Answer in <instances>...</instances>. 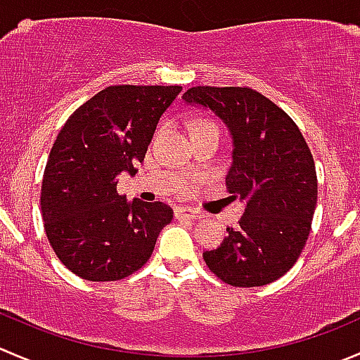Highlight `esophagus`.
Masks as SVG:
<instances>
[{
	"label": "esophagus",
	"instance_id": "34e87169",
	"mask_svg": "<svg viewBox=\"0 0 360 360\" xmlns=\"http://www.w3.org/2000/svg\"><path fill=\"white\" fill-rule=\"evenodd\" d=\"M176 218L177 219H191V221H197V219H200V212L191 211V209H186V207H177L176 209Z\"/></svg>",
	"mask_w": 360,
	"mask_h": 360
}]
</instances>
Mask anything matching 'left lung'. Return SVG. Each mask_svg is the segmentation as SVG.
<instances>
[{"label": "left lung", "mask_w": 360, "mask_h": 360, "mask_svg": "<svg viewBox=\"0 0 360 360\" xmlns=\"http://www.w3.org/2000/svg\"><path fill=\"white\" fill-rule=\"evenodd\" d=\"M186 103L212 110L232 135L226 190L246 204L237 229L204 251L211 273L232 287H262L297 262L316 207L315 162L297 124L250 87L197 86Z\"/></svg>", "instance_id": "left-lung-1"}]
</instances>
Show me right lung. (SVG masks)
I'll use <instances>...</instances> for the list:
<instances>
[{
	"instance_id": "add662e5",
	"label": "right lung",
	"mask_w": 360,
	"mask_h": 360,
	"mask_svg": "<svg viewBox=\"0 0 360 360\" xmlns=\"http://www.w3.org/2000/svg\"><path fill=\"white\" fill-rule=\"evenodd\" d=\"M181 86H109L79 107L56 137L41 181L52 250L87 281H117L142 267L172 221L163 202L127 200L117 176L137 174L156 124Z\"/></svg>"
}]
</instances>
